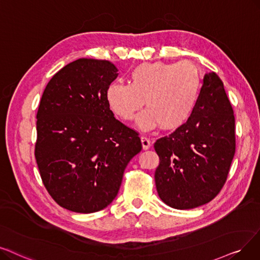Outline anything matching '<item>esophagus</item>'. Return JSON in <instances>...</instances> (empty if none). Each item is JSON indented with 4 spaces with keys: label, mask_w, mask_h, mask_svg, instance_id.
<instances>
[{
    "label": "esophagus",
    "mask_w": 260,
    "mask_h": 260,
    "mask_svg": "<svg viewBox=\"0 0 260 260\" xmlns=\"http://www.w3.org/2000/svg\"><path fill=\"white\" fill-rule=\"evenodd\" d=\"M141 142H142V146H143V149L144 150H147L150 148L151 146V143H150V140L146 137H141Z\"/></svg>",
    "instance_id": "34e87169"
}]
</instances>
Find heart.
<instances>
[{"instance_id":"b5f03b06","label":"heart","mask_w":260,"mask_h":260,"mask_svg":"<svg viewBox=\"0 0 260 260\" xmlns=\"http://www.w3.org/2000/svg\"><path fill=\"white\" fill-rule=\"evenodd\" d=\"M200 72L189 60L178 63H143L134 67L129 83L113 82L107 87L110 109L123 120H130L143 105L138 126L149 130L161 124L166 130L181 127L190 119L200 92Z\"/></svg>"}]
</instances>
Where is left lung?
<instances>
[{
	"label": "left lung",
	"instance_id": "left-lung-1",
	"mask_svg": "<svg viewBox=\"0 0 260 260\" xmlns=\"http://www.w3.org/2000/svg\"><path fill=\"white\" fill-rule=\"evenodd\" d=\"M160 158L154 180L159 197L175 209L212 201L227 179L236 150L235 116L222 80L206 74L190 119L154 143Z\"/></svg>",
	"mask_w": 260,
	"mask_h": 260
}]
</instances>
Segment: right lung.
Instances as JSON below:
<instances>
[{"mask_svg":"<svg viewBox=\"0 0 260 260\" xmlns=\"http://www.w3.org/2000/svg\"><path fill=\"white\" fill-rule=\"evenodd\" d=\"M117 71L109 60L79 58L52 77L41 97L35 158L47 191L67 210L105 209L142 150L139 133L108 105L107 87Z\"/></svg>","mask_w":260,"mask_h":260,"instance_id":"obj_1","label":"right lung"}]
</instances>
